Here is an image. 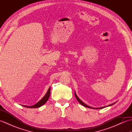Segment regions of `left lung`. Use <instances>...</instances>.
<instances>
[{
	"label": "left lung",
	"instance_id": "obj_1",
	"mask_svg": "<svg viewBox=\"0 0 132 132\" xmlns=\"http://www.w3.org/2000/svg\"><path fill=\"white\" fill-rule=\"evenodd\" d=\"M74 94H75V97H76L77 100L78 101V102H79V103L81 105H83V106H86V107L89 108H92V109H102V108H105V107H106V106H111V105H112L114 104H115V103H116V102H115V103H114L111 104H109V105H108L104 106H102V107H100V108H94V107H91V106H89L87 105V104H86L85 103H84L82 102V101L81 100L79 99V98L77 96V94H76V92H74Z\"/></svg>",
	"mask_w": 132,
	"mask_h": 132
}]
</instances>
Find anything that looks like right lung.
I'll list each match as a JSON object with an SVG mask.
<instances>
[{
	"instance_id": "1",
	"label": "right lung",
	"mask_w": 132,
	"mask_h": 132,
	"mask_svg": "<svg viewBox=\"0 0 132 132\" xmlns=\"http://www.w3.org/2000/svg\"><path fill=\"white\" fill-rule=\"evenodd\" d=\"M50 87L49 88L48 90H47V92L46 93V94L45 95V96L42 98V99L39 101L38 102H37L36 104L32 105V106H28V105H23V106H25V107L27 108H38L40 107L42 105H43L45 103L47 100L49 99V97L50 96Z\"/></svg>"
}]
</instances>
